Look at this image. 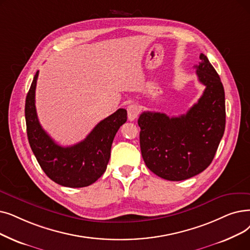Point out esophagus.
Here are the masks:
<instances>
[{"label":"esophagus","instance_id":"1","mask_svg":"<svg viewBox=\"0 0 250 250\" xmlns=\"http://www.w3.org/2000/svg\"><path fill=\"white\" fill-rule=\"evenodd\" d=\"M126 110H127V117L129 121H134L140 113V106L136 103H132L127 106Z\"/></svg>","mask_w":250,"mask_h":250}]
</instances>
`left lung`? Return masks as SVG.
Instances as JSON below:
<instances>
[{"mask_svg": "<svg viewBox=\"0 0 250 250\" xmlns=\"http://www.w3.org/2000/svg\"><path fill=\"white\" fill-rule=\"evenodd\" d=\"M195 65L205 90L186 114L169 117L145 111L140 115V147L147 167L168 181L198 175L215 155L226 125L225 91L218 72L200 54Z\"/></svg>", "mask_w": 250, "mask_h": 250, "instance_id": "obj_1", "label": "left lung"}]
</instances>
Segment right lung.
Returning a JSON list of instances; mask_svg holds the SVG:
<instances>
[{
    "instance_id": "obj_1",
    "label": "right lung",
    "mask_w": 250,
    "mask_h": 250,
    "mask_svg": "<svg viewBox=\"0 0 250 250\" xmlns=\"http://www.w3.org/2000/svg\"><path fill=\"white\" fill-rule=\"evenodd\" d=\"M37 71L25 100L26 132L30 148L46 175L64 187L82 188L92 185L106 170L113 139L126 122V110L119 108L97 125L82 142L63 147L42 127L36 109Z\"/></svg>"
}]
</instances>
